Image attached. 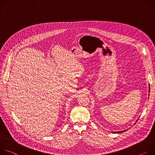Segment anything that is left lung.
<instances>
[{
    "label": "left lung",
    "mask_w": 155,
    "mask_h": 155,
    "mask_svg": "<svg viewBox=\"0 0 155 155\" xmlns=\"http://www.w3.org/2000/svg\"><path fill=\"white\" fill-rule=\"evenodd\" d=\"M149 85H150V84H149ZM149 92H150V87H149ZM126 131V130H125ZM124 132V131H121V132ZM117 133H119V132H116Z\"/></svg>",
    "instance_id": "obj_1"
}]
</instances>
